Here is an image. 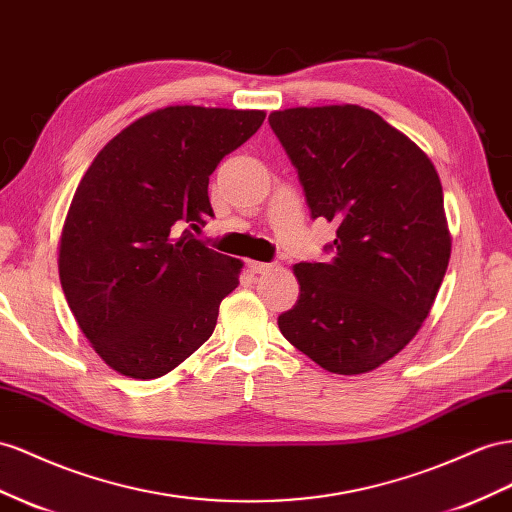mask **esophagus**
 I'll return each instance as SVG.
<instances>
[{"instance_id": "34e87169", "label": "esophagus", "mask_w": 512, "mask_h": 512, "mask_svg": "<svg viewBox=\"0 0 512 512\" xmlns=\"http://www.w3.org/2000/svg\"><path fill=\"white\" fill-rule=\"evenodd\" d=\"M247 269H250L252 273H265L271 269V265H267V262H258V260H247Z\"/></svg>"}]
</instances>
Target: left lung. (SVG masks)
Instances as JSON below:
<instances>
[{
	"mask_svg": "<svg viewBox=\"0 0 512 512\" xmlns=\"http://www.w3.org/2000/svg\"><path fill=\"white\" fill-rule=\"evenodd\" d=\"M312 219L336 224L327 262H299L284 338L338 375L388 362L431 312L450 260L444 191L407 135L357 105L269 116Z\"/></svg>",
	"mask_w": 512,
	"mask_h": 512,
	"instance_id": "left-lung-1",
	"label": "left lung"
}]
</instances>
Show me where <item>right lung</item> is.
Instances as JSON below:
<instances>
[{
    "instance_id": "obj_1",
    "label": "right lung",
    "mask_w": 512,
    "mask_h": 512,
    "mask_svg": "<svg viewBox=\"0 0 512 512\" xmlns=\"http://www.w3.org/2000/svg\"><path fill=\"white\" fill-rule=\"evenodd\" d=\"M265 112L176 105L129 124L94 157L60 239L68 308L107 366L157 379L211 338L241 260L202 243L209 176Z\"/></svg>"
}]
</instances>
